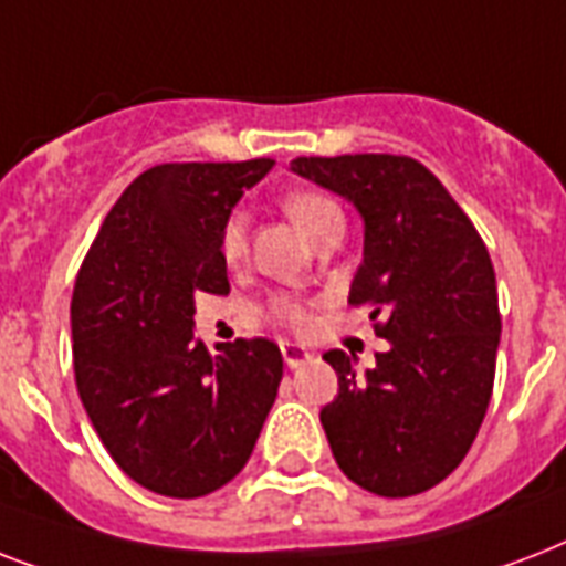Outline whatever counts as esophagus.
<instances>
[{
  "instance_id": "obj_1",
  "label": "esophagus",
  "mask_w": 566,
  "mask_h": 566,
  "mask_svg": "<svg viewBox=\"0 0 566 566\" xmlns=\"http://www.w3.org/2000/svg\"><path fill=\"white\" fill-rule=\"evenodd\" d=\"M282 358L291 370H296V367H302L305 361H311L314 355H311L302 344H282Z\"/></svg>"
}]
</instances>
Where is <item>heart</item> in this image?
Wrapping results in <instances>:
<instances>
[{"mask_svg": "<svg viewBox=\"0 0 566 566\" xmlns=\"http://www.w3.org/2000/svg\"><path fill=\"white\" fill-rule=\"evenodd\" d=\"M284 213L291 217L293 226L305 234L308 240L317 243L323 234L328 231H340L344 234V208L332 199L323 190H293L282 199ZM220 255L226 264H240L249 252V220L243 211H231L226 220H222L220 229ZM275 317L287 323L291 328H308L311 314L308 308L296 300H279L273 305Z\"/></svg>", "mask_w": 566, "mask_h": 566, "instance_id": "heart-1", "label": "heart"}]
</instances>
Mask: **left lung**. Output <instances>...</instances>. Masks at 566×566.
Masks as SVG:
<instances>
[{
	"instance_id": "obj_1",
	"label": "left lung",
	"mask_w": 566,
	"mask_h": 566,
	"mask_svg": "<svg viewBox=\"0 0 566 566\" xmlns=\"http://www.w3.org/2000/svg\"><path fill=\"white\" fill-rule=\"evenodd\" d=\"M291 170L361 213L349 305H373L390 344L364 376L340 349L323 355L337 373L335 402L319 411L332 455L378 496L429 491L464 461L493 394L502 319L488 247L413 158H296Z\"/></svg>"
}]
</instances>
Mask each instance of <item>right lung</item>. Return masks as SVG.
Instances as JSON below:
<instances>
[{
    "instance_id": "right-lung-1",
    "label": "right lung",
    "mask_w": 566,
    "mask_h": 566,
    "mask_svg": "<svg viewBox=\"0 0 566 566\" xmlns=\"http://www.w3.org/2000/svg\"><path fill=\"white\" fill-rule=\"evenodd\" d=\"M273 170L161 164L111 208L75 279V387L108 455L172 500L217 491L243 470L282 381L273 340L193 337V300L229 293L220 229L243 190Z\"/></svg>"
}]
</instances>
